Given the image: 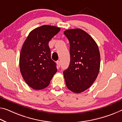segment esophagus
Listing matches in <instances>:
<instances>
[{
	"label": "esophagus",
	"instance_id": "obj_1",
	"mask_svg": "<svg viewBox=\"0 0 122 122\" xmlns=\"http://www.w3.org/2000/svg\"><path fill=\"white\" fill-rule=\"evenodd\" d=\"M56 63H57V65L58 66V67H60V66H61V61H57L56 62Z\"/></svg>",
	"mask_w": 122,
	"mask_h": 122
}]
</instances>
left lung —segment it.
<instances>
[{"mask_svg":"<svg viewBox=\"0 0 122 122\" xmlns=\"http://www.w3.org/2000/svg\"><path fill=\"white\" fill-rule=\"evenodd\" d=\"M70 43L71 61L63 71L66 84L69 90L79 93L91 86L99 73L100 53L93 38L80 29L66 30Z\"/></svg>","mask_w":122,"mask_h":122,"instance_id":"obj_1","label":"left lung"}]
</instances>
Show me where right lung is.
<instances>
[{"instance_id":"obj_1","label":"right lung","mask_w":122,"mask_h":122,"mask_svg":"<svg viewBox=\"0 0 122 122\" xmlns=\"http://www.w3.org/2000/svg\"><path fill=\"white\" fill-rule=\"evenodd\" d=\"M60 30L55 26H41L30 32L23 44L19 56L20 73L26 84L34 90L47 87L56 73L48 43Z\"/></svg>"}]
</instances>
